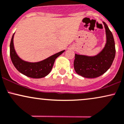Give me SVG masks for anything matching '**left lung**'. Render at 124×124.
I'll return each instance as SVG.
<instances>
[{"instance_id":"obj_1","label":"left lung","mask_w":124,"mask_h":124,"mask_svg":"<svg viewBox=\"0 0 124 124\" xmlns=\"http://www.w3.org/2000/svg\"><path fill=\"white\" fill-rule=\"evenodd\" d=\"M105 29L107 43L102 51L95 56H87L75 54L74 67L82 77L88 78L98 77L110 68L115 55V41L108 26L103 22Z\"/></svg>"}]
</instances>
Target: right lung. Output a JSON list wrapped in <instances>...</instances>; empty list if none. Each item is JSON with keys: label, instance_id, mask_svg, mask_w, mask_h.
Wrapping results in <instances>:
<instances>
[{"label": "right lung", "instance_id": "add662e5", "mask_svg": "<svg viewBox=\"0 0 124 124\" xmlns=\"http://www.w3.org/2000/svg\"><path fill=\"white\" fill-rule=\"evenodd\" d=\"M13 37L14 34L12 36L10 44V55L11 60L14 66L20 73L30 78H40L47 76L51 71L55 59L64 51V50H62L39 62H25L19 58L15 51L13 45Z\"/></svg>", "mask_w": 124, "mask_h": 124}]
</instances>
